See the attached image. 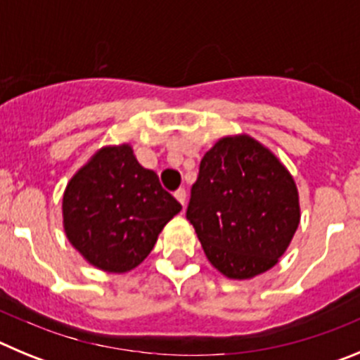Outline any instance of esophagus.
Listing matches in <instances>:
<instances>
[{
    "instance_id": "obj_1",
    "label": "esophagus",
    "mask_w": 360,
    "mask_h": 360,
    "mask_svg": "<svg viewBox=\"0 0 360 360\" xmlns=\"http://www.w3.org/2000/svg\"><path fill=\"white\" fill-rule=\"evenodd\" d=\"M174 198L178 200V202L182 203V207H186V203H187V193L184 187H180L178 191H174Z\"/></svg>"
}]
</instances>
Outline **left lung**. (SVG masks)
<instances>
[{
    "label": "left lung",
    "instance_id": "left-lung-1",
    "mask_svg": "<svg viewBox=\"0 0 360 360\" xmlns=\"http://www.w3.org/2000/svg\"><path fill=\"white\" fill-rule=\"evenodd\" d=\"M186 216L214 269L231 279H250L288 249L301 218L297 187L274 153L252 136H225L200 162Z\"/></svg>",
    "mask_w": 360,
    "mask_h": 360
}]
</instances>
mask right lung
Instances as JSON below:
<instances>
[{"mask_svg":"<svg viewBox=\"0 0 360 360\" xmlns=\"http://www.w3.org/2000/svg\"><path fill=\"white\" fill-rule=\"evenodd\" d=\"M180 209L157 173L136 162L131 146H110L95 153L66 186L63 225L86 262L122 274L144 262Z\"/></svg>","mask_w":360,"mask_h":360,"instance_id":"add662e5","label":"right lung"}]
</instances>
